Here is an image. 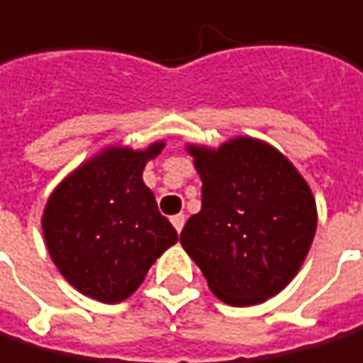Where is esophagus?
<instances>
[{
    "label": "esophagus",
    "mask_w": 363,
    "mask_h": 363,
    "mask_svg": "<svg viewBox=\"0 0 363 363\" xmlns=\"http://www.w3.org/2000/svg\"><path fill=\"white\" fill-rule=\"evenodd\" d=\"M170 221H172V226H175V230L182 233V228H184V224H186V217H184V215H172Z\"/></svg>",
    "instance_id": "obj_1"
}]
</instances>
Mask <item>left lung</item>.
Returning <instances> with one entry per match:
<instances>
[{
	"mask_svg": "<svg viewBox=\"0 0 363 363\" xmlns=\"http://www.w3.org/2000/svg\"><path fill=\"white\" fill-rule=\"evenodd\" d=\"M188 152L201 177V211L182 230L184 250L230 306L277 295L297 275L317 230L308 184L279 150L252 137Z\"/></svg>",
	"mask_w": 363,
	"mask_h": 363,
	"instance_id": "1",
	"label": "left lung"
}]
</instances>
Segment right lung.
<instances>
[{"label": "right lung", "instance_id": "right-lung-1", "mask_svg": "<svg viewBox=\"0 0 363 363\" xmlns=\"http://www.w3.org/2000/svg\"><path fill=\"white\" fill-rule=\"evenodd\" d=\"M164 142L146 150L111 146L55 188L41 228L70 286L104 303L130 297L148 268L177 242L142 172Z\"/></svg>", "mask_w": 363, "mask_h": 363}]
</instances>
